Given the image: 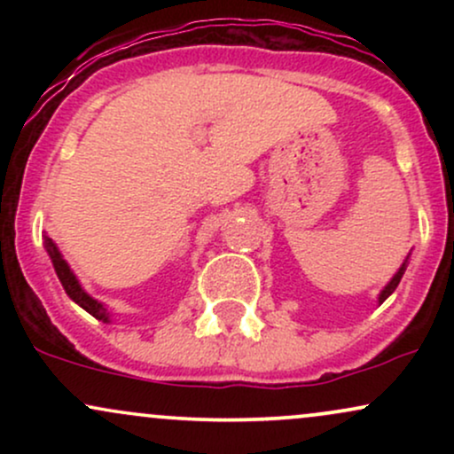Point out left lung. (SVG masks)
I'll use <instances>...</instances> for the list:
<instances>
[{"label":"left lung","instance_id":"8db88e82","mask_svg":"<svg viewBox=\"0 0 454 454\" xmlns=\"http://www.w3.org/2000/svg\"><path fill=\"white\" fill-rule=\"evenodd\" d=\"M408 262H410V254H408V258H405V260H403V264H401V267H399V270H397V273H395V275H393V278H390V281H388V284H387V286H384V288H382V290H380V294H378V305H382V303H384V301H387V299H388V296L395 293V288H397V286H399V281H401V278H403L405 269H408Z\"/></svg>","mask_w":454,"mask_h":454}]
</instances>
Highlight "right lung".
<instances>
[{
  "mask_svg": "<svg viewBox=\"0 0 454 454\" xmlns=\"http://www.w3.org/2000/svg\"><path fill=\"white\" fill-rule=\"evenodd\" d=\"M44 249H46V254H49L51 262H53V269H55L57 278H59V281H61V286H64L66 294L70 296V299L74 301L78 307H82L87 314H91L93 317H98V320L106 322L108 325V322H111V311L106 309V305L100 303L98 299H93L91 294H87L85 290H82L81 281L76 279L74 270L70 269V264H67L64 256H61L59 247H57V243L49 237V234H44Z\"/></svg>",
  "mask_w": 454,
  "mask_h": 454,
  "instance_id": "obj_1",
  "label": "right lung"
}]
</instances>
